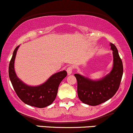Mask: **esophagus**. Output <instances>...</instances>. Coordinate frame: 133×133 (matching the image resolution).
Segmentation results:
<instances>
[{
	"label": "esophagus",
	"instance_id": "34e87169",
	"mask_svg": "<svg viewBox=\"0 0 133 133\" xmlns=\"http://www.w3.org/2000/svg\"><path fill=\"white\" fill-rule=\"evenodd\" d=\"M73 69H74V67L72 66V65H71V66H69L68 69H67V72H68V75H70V74H72V71Z\"/></svg>",
	"mask_w": 133,
	"mask_h": 133
}]
</instances>
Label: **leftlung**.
Wrapping results in <instances>:
<instances>
[{"mask_svg":"<svg viewBox=\"0 0 133 133\" xmlns=\"http://www.w3.org/2000/svg\"><path fill=\"white\" fill-rule=\"evenodd\" d=\"M114 65L108 75L99 81H92L80 74H75L77 82V95L83 103L97 106L111 99L119 88L123 74V65L116 47L111 43Z\"/></svg>","mask_w":133,"mask_h":133,"instance_id":"obj_1","label":"left lung"}]
</instances>
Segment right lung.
Here are the masks:
<instances>
[{"label": "right lung", "instance_id": "add662e5", "mask_svg": "<svg viewBox=\"0 0 133 133\" xmlns=\"http://www.w3.org/2000/svg\"><path fill=\"white\" fill-rule=\"evenodd\" d=\"M19 47L15 49L9 66V78L14 89L20 99L27 105L39 108L49 106L56 99L59 84L66 77L67 72L56 73L41 86H27L17 77L14 71V61Z\"/></svg>", "mask_w": 133, "mask_h": 133}]
</instances>
